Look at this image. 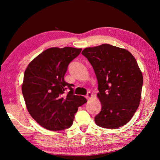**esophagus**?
<instances>
[{
	"mask_svg": "<svg viewBox=\"0 0 160 160\" xmlns=\"http://www.w3.org/2000/svg\"><path fill=\"white\" fill-rule=\"evenodd\" d=\"M92 97V93H91L90 92H88V94H87V95H86V98L88 99H90Z\"/></svg>",
	"mask_w": 160,
	"mask_h": 160,
	"instance_id": "34e87169",
	"label": "esophagus"
}]
</instances>
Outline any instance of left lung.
<instances>
[{
    "label": "left lung",
    "instance_id": "left-lung-1",
    "mask_svg": "<svg viewBox=\"0 0 160 160\" xmlns=\"http://www.w3.org/2000/svg\"><path fill=\"white\" fill-rule=\"evenodd\" d=\"M82 54L93 67L102 109L94 121L97 126L116 129L129 122L139 107L142 74L128 50L104 44L88 47Z\"/></svg>",
    "mask_w": 160,
    "mask_h": 160
}]
</instances>
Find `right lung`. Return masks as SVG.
<instances>
[{
    "instance_id": "add662e5",
    "label": "right lung",
    "mask_w": 160,
    "mask_h": 160,
    "mask_svg": "<svg viewBox=\"0 0 160 160\" xmlns=\"http://www.w3.org/2000/svg\"><path fill=\"white\" fill-rule=\"evenodd\" d=\"M82 48H49L29 63L24 74L22 92L29 114L49 131L72 126L78 107L87 102L73 94L74 85L64 80L69 63ZM67 88L70 91L64 92Z\"/></svg>"
}]
</instances>
